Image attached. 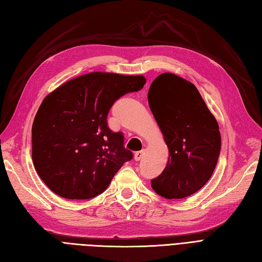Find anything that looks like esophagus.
Wrapping results in <instances>:
<instances>
[{
    "label": "esophagus",
    "mask_w": 262,
    "mask_h": 262,
    "mask_svg": "<svg viewBox=\"0 0 262 262\" xmlns=\"http://www.w3.org/2000/svg\"><path fill=\"white\" fill-rule=\"evenodd\" d=\"M144 154H145V150H144V149H143V150H139V151H136L135 155H134V158H135L136 162H138V160H140V159L143 158Z\"/></svg>",
    "instance_id": "esophagus-1"
}]
</instances>
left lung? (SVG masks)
<instances>
[{
    "instance_id": "left-lung-1",
    "label": "left lung",
    "mask_w": 262,
    "mask_h": 262,
    "mask_svg": "<svg viewBox=\"0 0 262 262\" xmlns=\"http://www.w3.org/2000/svg\"><path fill=\"white\" fill-rule=\"evenodd\" d=\"M148 104L169 150L164 171L151 187L167 199H182L210 179L219 158L221 137L216 118L196 86L175 74L154 79Z\"/></svg>"
}]
</instances>
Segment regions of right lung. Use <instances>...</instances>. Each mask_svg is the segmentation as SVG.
<instances>
[{
	"label": "right lung",
	"instance_id": "right-lung-1",
	"mask_svg": "<svg viewBox=\"0 0 262 262\" xmlns=\"http://www.w3.org/2000/svg\"><path fill=\"white\" fill-rule=\"evenodd\" d=\"M143 75L94 72L64 83L44 98L32 126V159L56 195L91 199L104 192L133 152L107 125L111 107L140 91Z\"/></svg>",
	"mask_w": 262,
	"mask_h": 262
}]
</instances>
